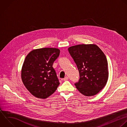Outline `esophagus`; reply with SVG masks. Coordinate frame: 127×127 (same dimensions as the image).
<instances>
[{
	"instance_id": "esophagus-1",
	"label": "esophagus",
	"mask_w": 127,
	"mask_h": 127,
	"mask_svg": "<svg viewBox=\"0 0 127 127\" xmlns=\"http://www.w3.org/2000/svg\"><path fill=\"white\" fill-rule=\"evenodd\" d=\"M68 77H67V76H66V77H65L64 78H63V80H64V81H66V80H68Z\"/></svg>"
}]
</instances>
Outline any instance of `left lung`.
Here are the masks:
<instances>
[{
  "label": "left lung",
  "mask_w": 127,
  "mask_h": 127,
  "mask_svg": "<svg viewBox=\"0 0 127 127\" xmlns=\"http://www.w3.org/2000/svg\"><path fill=\"white\" fill-rule=\"evenodd\" d=\"M68 50L79 73V79L74 84L76 88L86 96L97 94L105 87L108 78L105 55L94 44L78 45Z\"/></svg>",
  "instance_id": "1"
}]
</instances>
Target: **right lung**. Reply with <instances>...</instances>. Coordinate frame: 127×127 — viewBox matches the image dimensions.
Instances as JSON below:
<instances>
[{
    "mask_svg": "<svg viewBox=\"0 0 127 127\" xmlns=\"http://www.w3.org/2000/svg\"><path fill=\"white\" fill-rule=\"evenodd\" d=\"M60 53L58 49L45 48L34 50L26 56L22 68L21 78L26 88L35 97L46 99L59 85L53 64Z\"/></svg>",
    "mask_w": 127,
    "mask_h": 127,
    "instance_id": "add662e5",
    "label": "right lung"
}]
</instances>
